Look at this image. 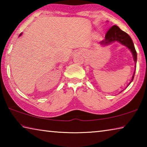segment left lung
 <instances>
[{
    "label": "left lung",
    "instance_id": "1",
    "mask_svg": "<svg viewBox=\"0 0 147 147\" xmlns=\"http://www.w3.org/2000/svg\"><path fill=\"white\" fill-rule=\"evenodd\" d=\"M115 41L119 42V43H121L122 45L128 47V48L130 50L131 53H132L134 60L136 64L137 53L135 49V47H134L132 40H131V38L129 36V35L128 34H126V32L121 30L116 25H114L109 28V30L106 34L105 39L101 42V44L103 45H106L111 44ZM134 75H135V72H134L132 78H131V81L130 82V84L134 80Z\"/></svg>",
    "mask_w": 147,
    "mask_h": 147
}]
</instances>
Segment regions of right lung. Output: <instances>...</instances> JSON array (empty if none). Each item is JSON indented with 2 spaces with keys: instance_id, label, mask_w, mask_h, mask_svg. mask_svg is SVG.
I'll use <instances>...</instances> for the list:
<instances>
[{
  "instance_id": "obj_1",
  "label": "right lung",
  "mask_w": 147,
  "mask_h": 147,
  "mask_svg": "<svg viewBox=\"0 0 147 147\" xmlns=\"http://www.w3.org/2000/svg\"><path fill=\"white\" fill-rule=\"evenodd\" d=\"M21 34H22V33H21V34H20V35H19V36H21Z\"/></svg>"
}]
</instances>
